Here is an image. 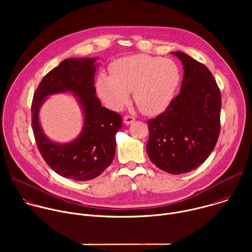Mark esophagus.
<instances>
[{
	"mask_svg": "<svg viewBox=\"0 0 252 252\" xmlns=\"http://www.w3.org/2000/svg\"><path fill=\"white\" fill-rule=\"evenodd\" d=\"M134 121H135V119H134L132 116H125V118H124V123H125L126 125H130V124H132Z\"/></svg>",
	"mask_w": 252,
	"mask_h": 252,
	"instance_id": "34e87169",
	"label": "esophagus"
}]
</instances>
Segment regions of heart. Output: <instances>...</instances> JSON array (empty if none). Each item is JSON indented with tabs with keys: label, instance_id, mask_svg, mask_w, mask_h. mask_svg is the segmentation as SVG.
Segmentation results:
<instances>
[{
	"label": "heart",
	"instance_id": "heart-1",
	"mask_svg": "<svg viewBox=\"0 0 252 252\" xmlns=\"http://www.w3.org/2000/svg\"><path fill=\"white\" fill-rule=\"evenodd\" d=\"M111 75L96 80L99 97L111 110L120 111L133 92L139 110L147 115L164 111L181 82V70L170 59L143 54L121 58L111 64Z\"/></svg>",
	"mask_w": 252,
	"mask_h": 252
}]
</instances>
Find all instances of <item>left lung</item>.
Listing matches in <instances>:
<instances>
[{
	"label": "left lung",
	"instance_id": "1",
	"mask_svg": "<svg viewBox=\"0 0 252 252\" xmlns=\"http://www.w3.org/2000/svg\"><path fill=\"white\" fill-rule=\"evenodd\" d=\"M185 75L179 93L166 110L148 121L150 159L158 168L181 174L198 167L217 145L221 94L206 65L182 52Z\"/></svg>",
	"mask_w": 252,
	"mask_h": 252
}]
</instances>
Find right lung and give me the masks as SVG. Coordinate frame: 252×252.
<instances>
[{
    "mask_svg": "<svg viewBox=\"0 0 252 252\" xmlns=\"http://www.w3.org/2000/svg\"><path fill=\"white\" fill-rule=\"evenodd\" d=\"M94 59H66L43 78L32 102V127L37 147L48 165L58 174L90 181L109 166L116 153V134L122 116L101 106L95 95ZM73 91L83 106L85 124L81 135L65 145L52 143L38 124V110L50 94Z\"/></svg>",
    "mask_w": 252,
    "mask_h": 252,
    "instance_id": "obj_1",
    "label": "right lung"
}]
</instances>
